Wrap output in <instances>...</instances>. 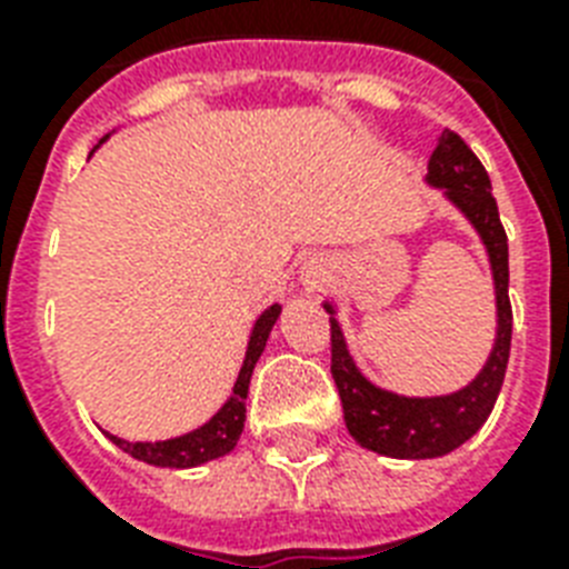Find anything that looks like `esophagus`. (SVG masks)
I'll list each match as a JSON object with an SVG mask.
<instances>
[{
	"mask_svg": "<svg viewBox=\"0 0 569 569\" xmlns=\"http://www.w3.org/2000/svg\"><path fill=\"white\" fill-rule=\"evenodd\" d=\"M325 277H328L325 266H321L319 259H310V262H307V271H303V280H307L310 286H319L325 283Z\"/></svg>",
	"mask_w": 569,
	"mask_h": 569,
	"instance_id": "obj_1",
	"label": "esophagus"
}]
</instances>
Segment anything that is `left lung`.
Here are the masks:
<instances>
[{
    "instance_id": "8db88e82",
    "label": "left lung",
    "mask_w": 569,
    "mask_h": 569,
    "mask_svg": "<svg viewBox=\"0 0 569 569\" xmlns=\"http://www.w3.org/2000/svg\"><path fill=\"white\" fill-rule=\"evenodd\" d=\"M428 186L442 189L451 206L476 227L478 239L485 241L490 271L496 286V342L487 357L485 369L469 380L467 387L449 396L413 398L398 396L389 389L375 387L357 369L355 357L348 355L346 337L333 307L330 312V375L337 380L348 433L363 449L387 455V458H442L472 437L487 422L502 389L508 355H511V301H508V236L499 221L493 186L485 164L467 147V141L446 129L437 141V150L428 159Z\"/></svg>"
}]
</instances>
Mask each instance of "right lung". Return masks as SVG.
<instances>
[{
	"label": "right lung",
	"mask_w": 569,
	"mask_h": 569,
	"mask_svg": "<svg viewBox=\"0 0 569 569\" xmlns=\"http://www.w3.org/2000/svg\"><path fill=\"white\" fill-rule=\"evenodd\" d=\"M277 319H280V303H271V307L257 319V325L250 330L248 355H244L241 372L239 378H236L232 396L223 401L221 410H218L209 422L194 428V431L182 433V437H171V440L159 442H129L114 437V433H109V440L114 442L118 449L127 451V455H132L136 460H144V463L168 469L200 467V463H209V460L230 455V451L236 449V442H239L241 428H244V398H248L250 375H253V366H257L259 355L266 351L268 333H271Z\"/></svg>",
	"instance_id": "obj_1"
}]
</instances>
